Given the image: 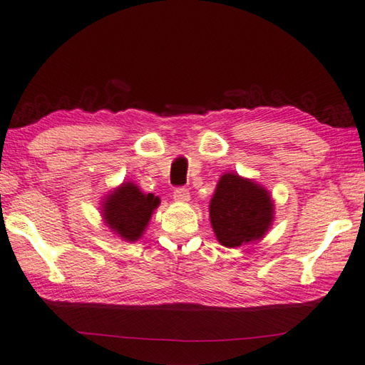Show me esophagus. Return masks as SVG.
Segmentation results:
<instances>
[{"mask_svg": "<svg viewBox=\"0 0 365 365\" xmlns=\"http://www.w3.org/2000/svg\"><path fill=\"white\" fill-rule=\"evenodd\" d=\"M174 200L178 204H187L190 202V192L185 188H177L174 191Z\"/></svg>", "mask_w": 365, "mask_h": 365, "instance_id": "esophagus-1", "label": "esophagus"}]
</instances>
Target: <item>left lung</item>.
Here are the masks:
<instances>
[{
  "instance_id": "1",
  "label": "left lung",
  "mask_w": 365,
  "mask_h": 365,
  "mask_svg": "<svg viewBox=\"0 0 365 365\" xmlns=\"http://www.w3.org/2000/svg\"><path fill=\"white\" fill-rule=\"evenodd\" d=\"M208 212L216 240L226 247L259 242L274 221L271 192L235 173L220 177Z\"/></svg>"
}]
</instances>
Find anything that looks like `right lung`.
Masks as SVG:
<instances>
[{"instance_id": "obj_1", "label": "right lung", "mask_w": 365, "mask_h": 365, "mask_svg": "<svg viewBox=\"0 0 365 365\" xmlns=\"http://www.w3.org/2000/svg\"><path fill=\"white\" fill-rule=\"evenodd\" d=\"M160 197L143 192L133 182H122L100 202L105 226L123 242L133 243L144 235L149 221L160 205Z\"/></svg>"}]
</instances>
